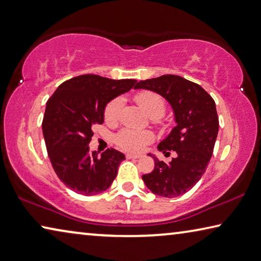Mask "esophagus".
Listing matches in <instances>:
<instances>
[{
  "instance_id": "esophagus-1",
  "label": "esophagus",
  "mask_w": 261,
  "mask_h": 261,
  "mask_svg": "<svg viewBox=\"0 0 261 261\" xmlns=\"http://www.w3.org/2000/svg\"><path fill=\"white\" fill-rule=\"evenodd\" d=\"M126 158L127 159H139L140 155L139 154H132V153H127Z\"/></svg>"
}]
</instances>
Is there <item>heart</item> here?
<instances>
[{
	"instance_id": "heart-1",
	"label": "heart",
	"mask_w": 261,
	"mask_h": 261,
	"mask_svg": "<svg viewBox=\"0 0 261 261\" xmlns=\"http://www.w3.org/2000/svg\"><path fill=\"white\" fill-rule=\"evenodd\" d=\"M136 101L150 116L160 117L165 113L166 102L161 95L151 90H144L136 95ZM123 107V98L115 97L105 108V118L108 123H116ZM154 135L148 130H136L131 127H125L118 132L115 137V142L119 148L127 152H139L145 145L151 143Z\"/></svg>"
}]
</instances>
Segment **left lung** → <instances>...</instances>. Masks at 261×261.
Returning <instances> with one entry per match:
<instances>
[{
  "label": "left lung",
  "mask_w": 261,
  "mask_h": 261,
  "mask_svg": "<svg viewBox=\"0 0 261 261\" xmlns=\"http://www.w3.org/2000/svg\"><path fill=\"white\" fill-rule=\"evenodd\" d=\"M136 89L155 92L171 103L176 126L158 145L164 153L176 152L169 164L154 159V169L143 181L153 194L176 197L187 193L204 174L218 134L214 98L200 85L179 75H161L139 81ZM150 155V154H148Z\"/></svg>",
  "instance_id": "1"
}]
</instances>
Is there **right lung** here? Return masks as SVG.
<instances>
[{
  "label": "right lung",
  "mask_w": 261,
  "mask_h": 261,
  "mask_svg": "<svg viewBox=\"0 0 261 261\" xmlns=\"http://www.w3.org/2000/svg\"><path fill=\"white\" fill-rule=\"evenodd\" d=\"M134 79L84 74L58 87L46 103L43 135L56 174L69 189L95 195L110 187L125 156L115 148L89 153L95 124L105 121L107 103L135 86Z\"/></svg>",
  "instance_id": "obj_1"
}]
</instances>
